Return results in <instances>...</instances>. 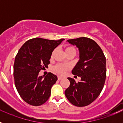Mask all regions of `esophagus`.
I'll list each match as a JSON object with an SVG mask.
<instances>
[{
	"label": "esophagus",
	"mask_w": 123,
	"mask_h": 123,
	"mask_svg": "<svg viewBox=\"0 0 123 123\" xmlns=\"http://www.w3.org/2000/svg\"><path fill=\"white\" fill-rule=\"evenodd\" d=\"M63 79V77L61 76H58V80H60V79Z\"/></svg>",
	"instance_id": "obj_1"
}]
</instances>
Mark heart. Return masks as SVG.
<instances>
[{
    "label": "heart",
    "mask_w": 123,
    "mask_h": 123,
    "mask_svg": "<svg viewBox=\"0 0 123 123\" xmlns=\"http://www.w3.org/2000/svg\"><path fill=\"white\" fill-rule=\"evenodd\" d=\"M64 50H65V52L66 55L68 53H70V52H75L74 49L71 46H65V48H64ZM54 54H55V50H54L52 52V54H51V58H53L54 56ZM69 67L68 65H64V64H58L57 65H56L54 68V70L56 71L58 74H63L65 72L67 71H68L69 69Z\"/></svg>",
    "instance_id": "1"
}]
</instances>
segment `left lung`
<instances>
[{
    "mask_svg": "<svg viewBox=\"0 0 123 123\" xmlns=\"http://www.w3.org/2000/svg\"><path fill=\"white\" fill-rule=\"evenodd\" d=\"M67 42L79 50V60L72 73L81 79L76 82L68 78L70 85L65 91V95L75 106H87L98 97L103 89L106 79V58L99 45L89 38L82 37Z\"/></svg>",
    "mask_w": 123,
    "mask_h": 123,
    "instance_id": "1",
    "label": "left lung"
}]
</instances>
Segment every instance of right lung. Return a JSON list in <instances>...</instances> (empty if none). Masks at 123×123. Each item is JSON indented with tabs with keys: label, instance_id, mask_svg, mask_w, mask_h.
I'll use <instances>...</instances> for the list:
<instances>
[{
	"label": "right lung",
	"instance_id": "obj_1",
	"mask_svg": "<svg viewBox=\"0 0 123 123\" xmlns=\"http://www.w3.org/2000/svg\"><path fill=\"white\" fill-rule=\"evenodd\" d=\"M64 40L34 38L19 49L15 59L13 76L18 94L27 104L39 106L50 96L51 88L57 76L52 73L39 76V73L48 67L52 52Z\"/></svg>",
	"mask_w": 123,
	"mask_h": 123
}]
</instances>
